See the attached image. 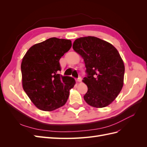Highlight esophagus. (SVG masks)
<instances>
[{
    "mask_svg": "<svg viewBox=\"0 0 147 147\" xmlns=\"http://www.w3.org/2000/svg\"><path fill=\"white\" fill-rule=\"evenodd\" d=\"M76 81H77V82H82V78H81L80 77H79L76 80Z\"/></svg>",
    "mask_w": 147,
    "mask_h": 147,
    "instance_id": "34e87169",
    "label": "esophagus"
}]
</instances>
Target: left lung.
Wrapping results in <instances>:
<instances>
[{"mask_svg": "<svg viewBox=\"0 0 147 147\" xmlns=\"http://www.w3.org/2000/svg\"><path fill=\"white\" fill-rule=\"evenodd\" d=\"M73 49L83 57L86 69L83 80L88 86L84 100L96 108L109 105L123 86L124 65L118 50L110 43L92 36L76 39Z\"/></svg>", "mask_w": 147, "mask_h": 147, "instance_id": "obj_1", "label": "left lung"}]
</instances>
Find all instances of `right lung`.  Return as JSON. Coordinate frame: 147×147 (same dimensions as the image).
I'll return each instance as SVG.
<instances>
[{
    "mask_svg": "<svg viewBox=\"0 0 147 147\" xmlns=\"http://www.w3.org/2000/svg\"><path fill=\"white\" fill-rule=\"evenodd\" d=\"M72 47L70 40L50 38L31 47L22 61V84L32 103L40 110L53 111L69 98L74 78L59 74V59Z\"/></svg>",
    "mask_w": 147,
    "mask_h": 147,
    "instance_id": "obj_1",
    "label": "right lung"
}]
</instances>
